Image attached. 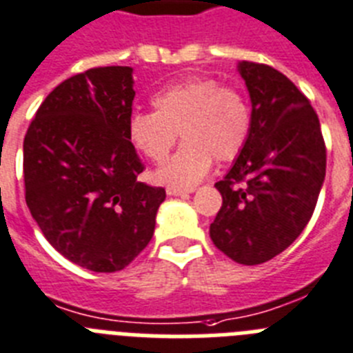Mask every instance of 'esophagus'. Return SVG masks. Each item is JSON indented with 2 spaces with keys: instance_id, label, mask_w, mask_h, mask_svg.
<instances>
[{
  "instance_id": "1",
  "label": "esophagus",
  "mask_w": 353,
  "mask_h": 353,
  "mask_svg": "<svg viewBox=\"0 0 353 353\" xmlns=\"http://www.w3.org/2000/svg\"><path fill=\"white\" fill-rule=\"evenodd\" d=\"M194 192V188H176V186H168L167 195L170 197H179V195H188Z\"/></svg>"
}]
</instances>
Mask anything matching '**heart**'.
<instances>
[{
	"mask_svg": "<svg viewBox=\"0 0 353 353\" xmlns=\"http://www.w3.org/2000/svg\"><path fill=\"white\" fill-rule=\"evenodd\" d=\"M154 112L133 113L128 139L152 163H163L177 133L185 140L177 154L156 174V181L192 188L210 172L213 158L231 161L243 151L252 130V112L238 88L206 76L183 79L156 92Z\"/></svg>",
	"mask_w": 353,
	"mask_h": 353,
	"instance_id": "1",
	"label": "heart"
}]
</instances>
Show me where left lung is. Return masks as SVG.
Wrapping results in <instances>:
<instances>
[{"instance_id":"left-lung-1","label":"left lung","mask_w":353,"mask_h":353,"mask_svg":"<svg viewBox=\"0 0 353 353\" xmlns=\"http://www.w3.org/2000/svg\"><path fill=\"white\" fill-rule=\"evenodd\" d=\"M238 72L250 94L252 130L214 185L222 208L210 236L232 261L261 265L286 250L311 220L327 149L316 112L283 72L256 62H240Z\"/></svg>"}]
</instances>
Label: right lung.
<instances>
[{
    "label": "right lung",
    "mask_w": 353,
    "mask_h": 353,
    "mask_svg": "<svg viewBox=\"0 0 353 353\" xmlns=\"http://www.w3.org/2000/svg\"><path fill=\"white\" fill-rule=\"evenodd\" d=\"M133 69H88L44 99L23 145L26 204L46 240L92 272L125 268L154 234L165 190L128 139Z\"/></svg>",
    "instance_id": "1"
}]
</instances>
